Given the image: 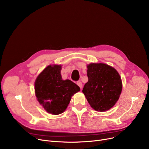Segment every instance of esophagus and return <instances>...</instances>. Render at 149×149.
Here are the masks:
<instances>
[{"label":"esophagus","mask_w":149,"mask_h":149,"mask_svg":"<svg viewBox=\"0 0 149 149\" xmlns=\"http://www.w3.org/2000/svg\"><path fill=\"white\" fill-rule=\"evenodd\" d=\"M77 84L78 86H79L80 88V89L82 88L83 84H82V83H81V81H77Z\"/></svg>","instance_id":"obj_1"}]
</instances>
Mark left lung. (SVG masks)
<instances>
[{
  "instance_id": "1",
  "label": "left lung",
  "mask_w": 149,
  "mask_h": 149,
  "mask_svg": "<svg viewBox=\"0 0 149 149\" xmlns=\"http://www.w3.org/2000/svg\"><path fill=\"white\" fill-rule=\"evenodd\" d=\"M87 68L88 81L84 84L83 93L94 110H109L118 100L122 91L118 72L104 63H91Z\"/></svg>"
}]
</instances>
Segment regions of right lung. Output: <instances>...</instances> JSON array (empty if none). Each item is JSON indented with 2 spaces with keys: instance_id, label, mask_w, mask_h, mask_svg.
Returning <instances> with one entry per match:
<instances>
[{
  "instance_id": "add662e5",
  "label": "right lung",
  "mask_w": 149,
  "mask_h": 149,
  "mask_svg": "<svg viewBox=\"0 0 149 149\" xmlns=\"http://www.w3.org/2000/svg\"><path fill=\"white\" fill-rule=\"evenodd\" d=\"M61 69V65H49L38 75L34 84L39 103L47 112L53 115L63 112L71 97L80 91L72 81L62 80Z\"/></svg>"
}]
</instances>
